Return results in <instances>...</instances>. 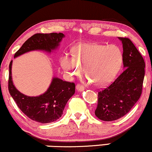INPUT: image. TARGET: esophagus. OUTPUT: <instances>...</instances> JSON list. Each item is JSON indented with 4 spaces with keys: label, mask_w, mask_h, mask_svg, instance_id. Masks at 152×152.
<instances>
[{
    "label": "esophagus",
    "mask_w": 152,
    "mask_h": 152,
    "mask_svg": "<svg viewBox=\"0 0 152 152\" xmlns=\"http://www.w3.org/2000/svg\"><path fill=\"white\" fill-rule=\"evenodd\" d=\"M76 90L77 91H78V92H82V91H83L85 90V87L83 86H82V85H76Z\"/></svg>",
    "instance_id": "obj_1"
}]
</instances>
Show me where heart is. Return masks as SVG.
<instances>
[{
    "mask_svg": "<svg viewBox=\"0 0 152 152\" xmlns=\"http://www.w3.org/2000/svg\"><path fill=\"white\" fill-rule=\"evenodd\" d=\"M122 50L115 45L82 42L73 49V56L65 54L60 58V65L70 78L79 76L86 68L90 81L99 87L113 81L122 65Z\"/></svg>",
    "mask_w": 152,
    "mask_h": 152,
    "instance_id": "heart-1",
    "label": "heart"
}]
</instances>
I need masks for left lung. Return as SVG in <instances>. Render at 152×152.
Returning a JSON list of instances; mask_svg holds the SVG:
<instances>
[{
	"label": "left lung",
	"mask_w": 152,
	"mask_h": 152,
	"mask_svg": "<svg viewBox=\"0 0 152 152\" xmlns=\"http://www.w3.org/2000/svg\"><path fill=\"white\" fill-rule=\"evenodd\" d=\"M123 47L122 74L108 87L98 92L94 114L106 122L117 120L129 112L140 99L145 74V63L129 38L118 37Z\"/></svg>",
	"instance_id": "left-lung-1"
}]
</instances>
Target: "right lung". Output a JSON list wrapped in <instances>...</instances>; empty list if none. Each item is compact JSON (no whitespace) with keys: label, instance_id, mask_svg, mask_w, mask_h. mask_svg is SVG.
Masks as SVG:
<instances>
[{"label":"right lung","instance_id":"obj_1","mask_svg":"<svg viewBox=\"0 0 152 152\" xmlns=\"http://www.w3.org/2000/svg\"><path fill=\"white\" fill-rule=\"evenodd\" d=\"M63 37L65 35L62 33L35 34L23 43L14 58L30 51L53 53L58 49ZM12 65V60L9 65L8 90L20 110L32 120L42 124L58 120L62 116L67 101L75 94V84L53 77L49 87L43 94L35 97L26 95L13 85Z\"/></svg>","mask_w":152,"mask_h":152}]
</instances>
